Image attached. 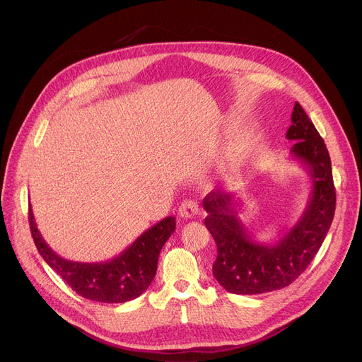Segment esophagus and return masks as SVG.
<instances>
[{"label":"esophagus","instance_id":"1","mask_svg":"<svg viewBox=\"0 0 362 362\" xmlns=\"http://www.w3.org/2000/svg\"><path fill=\"white\" fill-rule=\"evenodd\" d=\"M200 212L197 202L194 200H184L178 208V215L182 219H194Z\"/></svg>","mask_w":362,"mask_h":362}]
</instances>
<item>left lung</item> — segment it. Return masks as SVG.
Listing matches in <instances>:
<instances>
[{"label":"left lung","mask_w":362,"mask_h":362,"mask_svg":"<svg viewBox=\"0 0 362 362\" xmlns=\"http://www.w3.org/2000/svg\"><path fill=\"white\" fill-rule=\"evenodd\" d=\"M286 139L295 141L290 154L308 169L313 190L302 216L277 243L262 245L252 238L238 218L234 194L212 190L203 199L208 212L204 226L218 247L212 272L230 293L261 295L287 287L311 264L330 230L336 209L332 160L299 103H295Z\"/></svg>","instance_id":"obj_1"}]
</instances>
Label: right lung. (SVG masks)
<instances>
[{"instance_id": "1", "label": "right lung", "mask_w": 362, "mask_h": 362, "mask_svg": "<svg viewBox=\"0 0 362 362\" xmlns=\"http://www.w3.org/2000/svg\"><path fill=\"white\" fill-rule=\"evenodd\" d=\"M29 226L42 259L79 296L103 303H124L143 295L151 284L156 275L159 253L175 231V218L166 216L112 261L98 264L67 261L53 252L37 228L30 206Z\"/></svg>"}]
</instances>
